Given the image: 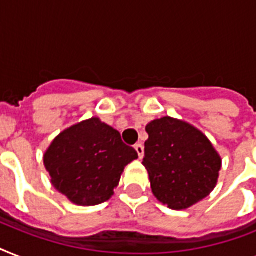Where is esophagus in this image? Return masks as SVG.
Returning a JSON list of instances; mask_svg holds the SVG:
<instances>
[{
    "mask_svg": "<svg viewBox=\"0 0 256 256\" xmlns=\"http://www.w3.org/2000/svg\"><path fill=\"white\" fill-rule=\"evenodd\" d=\"M134 148H136V152H138V156H140V160H142L144 156V146H142V144H136V146H134Z\"/></svg>",
    "mask_w": 256,
    "mask_h": 256,
    "instance_id": "esophagus-1",
    "label": "esophagus"
}]
</instances>
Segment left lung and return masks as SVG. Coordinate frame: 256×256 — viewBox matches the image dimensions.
<instances>
[{
    "mask_svg": "<svg viewBox=\"0 0 256 256\" xmlns=\"http://www.w3.org/2000/svg\"><path fill=\"white\" fill-rule=\"evenodd\" d=\"M146 132L142 164L156 199L172 210H183L206 198L222 164L206 136L170 116L150 122Z\"/></svg>",
    "mask_w": 256,
    "mask_h": 256,
    "instance_id": "left-lung-1",
    "label": "left lung"
}]
</instances>
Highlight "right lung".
<instances>
[{
	"instance_id": "add662e5",
	"label": "right lung",
	"mask_w": 256,
	"mask_h": 256,
	"mask_svg": "<svg viewBox=\"0 0 256 256\" xmlns=\"http://www.w3.org/2000/svg\"><path fill=\"white\" fill-rule=\"evenodd\" d=\"M136 158L120 132L92 118L61 132L44 164L60 192L76 204L94 206L110 199L124 168Z\"/></svg>"
}]
</instances>
